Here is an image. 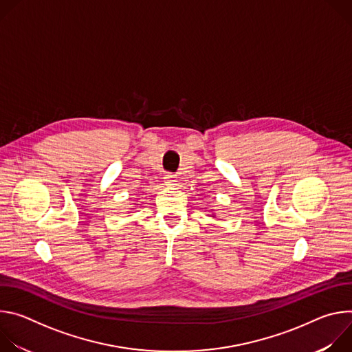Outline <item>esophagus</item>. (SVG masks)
Instances as JSON below:
<instances>
[{"label":"esophagus","mask_w":352,"mask_h":352,"mask_svg":"<svg viewBox=\"0 0 352 352\" xmlns=\"http://www.w3.org/2000/svg\"><path fill=\"white\" fill-rule=\"evenodd\" d=\"M164 182H166V185H175V182H177L175 175H173V174H166V175H164Z\"/></svg>","instance_id":"esophagus-1"}]
</instances>
